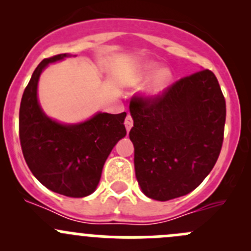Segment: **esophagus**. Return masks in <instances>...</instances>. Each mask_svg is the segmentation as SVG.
Returning <instances> with one entry per match:
<instances>
[{"mask_svg":"<svg viewBox=\"0 0 251 251\" xmlns=\"http://www.w3.org/2000/svg\"><path fill=\"white\" fill-rule=\"evenodd\" d=\"M132 126H133V119L130 114H127V116H126V119H125V127H126V130H127V132L131 130V127H132Z\"/></svg>","mask_w":251,"mask_h":251,"instance_id":"obj_1","label":"esophagus"}]
</instances>
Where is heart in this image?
I'll list each match as a JSON object with an SVG mask.
<instances>
[{
  "label": "heart",
  "instance_id": "b5f03b06",
  "mask_svg": "<svg viewBox=\"0 0 251 251\" xmlns=\"http://www.w3.org/2000/svg\"><path fill=\"white\" fill-rule=\"evenodd\" d=\"M158 69H159L158 63H154V62L146 63V64L142 65L140 69L137 70L135 76H133L132 80H131V83H132V85H140V83L148 80L151 76H153V74L158 71ZM171 80H173V73L170 72V69H168V68H163V69H160L158 73L154 75L151 85H149V87L147 88L146 91L147 96L151 98H155V97H159V96H161L166 90H168V87L171 83Z\"/></svg>",
  "mask_w": 251,
  "mask_h": 251
}]
</instances>
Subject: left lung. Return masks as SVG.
Returning <instances> with one entry per match:
<instances>
[{
    "label": "left lung",
    "mask_w": 251,
    "mask_h": 251,
    "mask_svg": "<svg viewBox=\"0 0 251 251\" xmlns=\"http://www.w3.org/2000/svg\"><path fill=\"white\" fill-rule=\"evenodd\" d=\"M136 178L148 198L186 196L210 174L221 151L226 100L211 70L179 78L155 98L130 102Z\"/></svg>",
    "instance_id": "1"
}]
</instances>
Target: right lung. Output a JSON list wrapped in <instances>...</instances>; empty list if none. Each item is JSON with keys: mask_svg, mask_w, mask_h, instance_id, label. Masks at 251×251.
<instances>
[{"mask_svg": "<svg viewBox=\"0 0 251 251\" xmlns=\"http://www.w3.org/2000/svg\"><path fill=\"white\" fill-rule=\"evenodd\" d=\"M65 57L69 54L46 58L35 69L20 102L19 138L30 171L45 187L63 196L82 198L97 188L111 149L126 136V113H98L75 125L48 118L37 100V83L48 63Z\"/></svg>", "mask_w": 251, "mask_h": 251, "instance_id": "obj_1", "label": "right lung"}]
</instances>
